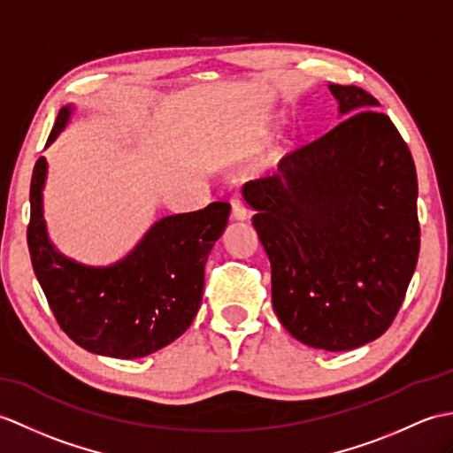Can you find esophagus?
I'll list each match as a JSON object with an SVG mask.
<instances>
[{
	"instance_id": "obj_1",
	"label": "esophagus",
	"mask_w": 453,
	"mask_h": 453,
	"mask_svg": "<svg viewBox=\"0 0 453 453\" xmlns=\"http://www.w3.org/2000/svg\"><path fill=\"white\" fill-rule=\"evenodd\" d=\"M247 216H249V210H247L245 203L239 201V198H234V201H231V218L243 222V219H247Z\"/></svg>"
}]
</instances>
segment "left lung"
I'll list each match as a JSON object with an SVG mask.
<instances>
[{"label": "left lung", "mask_w": 453, "mask_h": 453, "mask_svg": "<svg viewBox=\"0 0 453 453\" xmlns=\"http://www.w3.org/2000/svg\"><path fill=\"white\" fill-rule=\"evenodd\" d=\"M349 115L249 181L245 201L272 266V304L293 338L349 351L390 328L418 258L417 172L378 100L330 84Z\"/></svg>", "instance_id": "1"}]
</instances>
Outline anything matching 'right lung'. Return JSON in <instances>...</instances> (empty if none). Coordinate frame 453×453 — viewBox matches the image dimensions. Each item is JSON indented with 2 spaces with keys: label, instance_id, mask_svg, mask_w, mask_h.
I'll list each match as a JSON object with an SVG mask.
<instances>
[{
  "label": "right lung",
  "instance_id": "add662e5",
  "mask_svg": "<svg viewBox=\"0 0 453 453\" xmlns=\"http://www.w3.org/2000/svg\"><path fill=\"white\" fill-rule=\"evenodd\" d=\"M61 108L48 142L65 127ZM46 160L38 157L30 181L27 241L35 274L61 330L92 353L136 359L177 340L196 317L204 291V265L224 234L229 204L162 218L127 258L110 268L77 265L50 245L42 218Z\"/></svg>",
  "mask_w": 453,
  "mask_h": 453
}]
</instances>
